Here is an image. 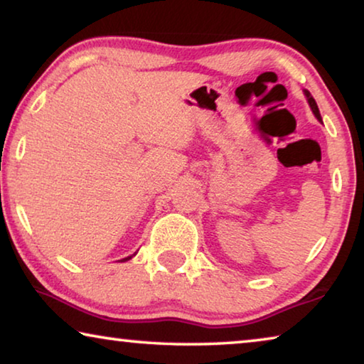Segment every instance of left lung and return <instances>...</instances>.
<instances>
[{"instance_id":"8db88e82","label":"left lung","mask_w":364,"mask_h":364,"mask_svg":"<svg viewBox=\"0 0 364 364\" xmlns=\"http://www.w3.org/2000/svg\"><path fill=\"white\" fill-rule=\"evenodd\" d=\"M305 96H306V100H308V104H310V107H311V110H313V114H315V117L316 119L321 122V114H319V109H318V104H316V101L313 100V96L310 95V91H306L305 90Z\"/></svg>"}]
</instances>
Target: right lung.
<instances>
[{
    "mask_svg": "<svg viewBox=\"0 0 364 364\" xmlns=\"http://www.w3.org/2000/svg\"><path fill=\"white\" fill-rule=\"evenodd\" d=\"M133 255H134V254H133ZM133 255H130V257H127V258H122V260H120V262H127V260H130V258H132Z\"/></svg>",
    "mask_w": 364,
    "mask_h": 364,
    "instance_id": "1",
    "label": "right lung"
}]
</instances>
